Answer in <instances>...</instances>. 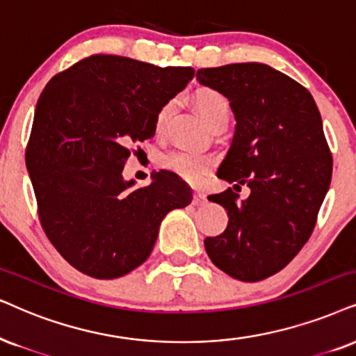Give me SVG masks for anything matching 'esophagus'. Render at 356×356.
<instances>
[{
  "instance_id": "1",
  "label": "esophagus",
  "mask_w": 356,
  "mask_h": 356,
  "mask_svg": "<svg viewBox=\"0 0 356 356\" xmlns=\"http://www.w3.org/2000/svg\"><path fill=\"white\" fill-rule=\"evenodd\" d=\"M192 204H193V205H197V207H202V205H205V204H207V197L204 195V193H200V192H195V193H193Z\"/></svg>"
}]
</instances>
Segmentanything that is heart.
Masks as SVG:
<instances>
[{"label":"heart","mask_w":356,"mask_h":356,"mask_svg":"<svg viewBox=\"0 0 356 356\" xmlns=\"http://www.w3.org/2000/svg\"><path fill=\"white\" fill-rule=\"evenodd\" d=\"M177 102L174 98L164 102L157 108L154 116V128L157 133H163L168 126L170 116H172ZM193 105L199 111L202 118L210 128L215 124L228 123L232 116L230 102L223 93L213 88H199L193 93ZM213 157L209 154H197L192 151H170L159 159L161 168L169 170L181 177L191 186H199L205 181V177L213 168Z\"/></svg>","instance_id":"b5f03b06"}]
</instances>
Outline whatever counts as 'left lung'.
<instances>
[{"instance_id": "left-lung-1", "label": "left lung", "mask_w": 356, "mask_h": 356, "mask_svg": "<svg viewBox=\"0 0 356 356\" xmlns=\"http://www.w3.org/2000/svg\"><path fill=\"white\" fill-rule=\"evenodd\" d=\"M197 80L223 93L236 120L217 175L251 191L241 202L232 188L209 195L228 227L205 238L207 254L228 276L261 281L289 264L316 227L332 179L321 113L307 88L266 64L200 69Z\"/></svg>"}]
</instances>
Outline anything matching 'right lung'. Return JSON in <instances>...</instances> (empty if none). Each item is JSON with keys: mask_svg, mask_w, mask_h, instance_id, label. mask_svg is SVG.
<instances>
[{"mask_svg": "<svg viewBox=\"0 0 356 356\" xmlns=\"http://www.w3.org/2000/svg\"><path fill=\"white\" fill-rule=\"evenodd\" d=\"M193 74L192 67L95 54L40 93L26 165L49 241L80 273L115 279L136 269L165 215L192 202L187 184L169 170L141 188L121 172L129 147L154 136L157 108Z\"/></svg>", "mask_w": 356, "mask_h": 356, "instance_id": "1", "label": "right lung"}]
</instances>
